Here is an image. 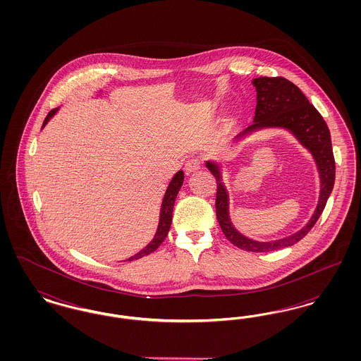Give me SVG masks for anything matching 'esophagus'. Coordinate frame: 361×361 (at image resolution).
Masks as SVG:
<instances>
[{
	"label": "esophagus",
	"instance_id": "1",
	"mask_svg": "<svg viewBox=\"0 0 361 361\" xmlns=\"http://www.w3.org/2000/svg\"><path fill=\"white\" fill-rule=\"evenodd\" d=\"M200 166H202V162H200L199 158H190V159L185 162V171H187V173L195 172V171L200 169Z\"/></svg>",
	"mask_w": 361,
	"mask_h": 361
}]
</instances>
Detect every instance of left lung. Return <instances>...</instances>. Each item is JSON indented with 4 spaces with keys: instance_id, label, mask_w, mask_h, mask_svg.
<instances>
[{
    "instance_id": "8db88e82",
    "label": "left lung",
    "mask_w": 361,
    "mask_h": 361,
    "mask_svg": "<svg viewBox=\"0 0 361 361\" xmlns=\"http://www.w3.org/2000/svg\"><path fill=\"white\" fill-rule=\"evenodd\" d=\"M253 85L257 90L255 123L240 133L238 137H243L250 131L264 127L287 128L306 149H309L317 162L321 178L319 200L309 224L286 238L258 242L242 235L231 224L228 216V195L222 183L221 169L215 162L207 161L208 171L216 178V218L226 238L243 250L265 253L292 246L307 235L325 209L327 199L334 187L336 162L326 121H324L315 106L310 104L307 97L298 86L283 77H259L253 80Z\"/></svg>"
}]
</instances>
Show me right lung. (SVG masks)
<instances>
[{
  "label": "right lung",
  "mask_w": 361,
  "mask_h": 361,
  "mask_svg": "<svg viewBox=\"0 0 361 361\" xmlns=\"http://www.w3.org/2000/svg\"><path fill=\"white\" fill-rule=\"evenodd\" d=\"M54 114H55V111L49 112L47 118L44 119L43 126L49 121V119L51 118ZM183 181H184V172L178 171V172L173 176V178L171 180L168 188H166V192L164 195L162 204H161V212H159V224H158V227H157L154 238L152 240V242L147 246H145L139 253H137L135 256L128 258V261L137 259V258H142L143 256H147V255L153 253L155 249L166 238V235L169 233V228H171V224H172L173 207H174L177 193H178V190H180L181 185H183Z\"/></svg>",
  "instance_id": "right-lung-1"
}]
</instances>
